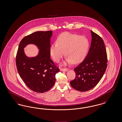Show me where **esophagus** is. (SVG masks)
I'll list each match as a JSON object with an SVG mask.
<instances>
[{
  "label": "esophagus",
  "instance_id": "obj_1",
  "mask_svg": "<svg viewBox=\"0 0 122 122\" xmlns=\"http://www.w3.org/2000/svg\"><path fill=\"white\" fill-rule=\"evenodd\" d=\"M60 70L61 71H68V69L67 68H64V69H62V68H60Z\"/></svg>",
  "mask_w": 122,
  "mask_h": 122
}]
</instances>
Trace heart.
Here are the masks:
<instances>
[{"label": "heart", "mask_w": 122, "mask_h": 122, "mask_svg": "<svg viewBox=\"0 0 122 122\" xmlns=\"http://www.w3.org/2000/svg\"><path fill=\"white\" fill-rule=\"evenodd\" d=\"M89 47V41L86 37L65 32L58 36L57 43L51 45L50 52L54 61L58 62L62 58L65 52L67 56L64 65L78 64L86 56Z\"/></svg>", "instance_id": "b5f03b06"}]
</instances>
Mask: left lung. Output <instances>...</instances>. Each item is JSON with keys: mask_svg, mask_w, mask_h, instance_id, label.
<instances>
[{"mask_svg": "<svg viewBox=\"0 0 122 122\" xmlns=\"http://www.w3.org/2000/svg\"><path fill=\"white\" fill-rule=\"evenodd\" d=\"M92 41L86 57L75 68L76 78L70 82L74 89L86 92L95 87L107 67V54L104 43L97 34L91 30Z\"/></svg>", "mask_w": 122, "mask_h": 122, "instance_id": "obj_1", "label": "left lung"}]
</instances>
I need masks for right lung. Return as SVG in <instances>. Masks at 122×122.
<instances>
[{
    "label": "right lung",
    "instance_id": "obj_1",
    "mask_svg": "<svg viewBox=\"0 0 122 122\" xmlns=\"http://www.w3.org/2000/svg\"><path fill=\"white\" fill-rule=\"evenodd\" d=\"M52 31H39L28 35L20 41L16 57L18 73L31 90L44 93L54 86L55 75L59 71L50 58V39ZM34 44L40 50L34 57H28L23 49L28 44Z\"/></svg>",
    "mask_w": 122,
    "mask_h": 122
}]
</instances>
